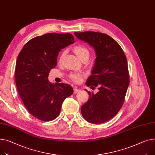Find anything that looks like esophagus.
<instances>
[{
    "label": "esophagus",
    "instance_id": "esophagus-1",
    "mask_svg": "<svg viewBox=\"0 0 155 155\" xmlns=\"http://www.w3.org/2000/svg\"><path fill=\"white\" fill-rule=\"evenodd\" d=\"M80 89H78L77 87H75V88H74V94H77V93H78V91H80Z\"/></svg>",
    "mask_w": 155,
    "mask_h": 155
}]
</instances>
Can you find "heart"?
<instances>
[{"mask_svg":"<svg viewBox=\"0 0 155 155\" xmlns=\"http://www.w3.org/2000/svg\"><path fill=\"white\" fill-rule=\"evenodd\" d=\"M72 50L74 52V54L81 60L83 61L86 59H88L90 56V51L84 45H77L72 48ZM64 55L61 54L59 58V61L61 62L62 60ZM70 78L73 80L74 81L76 82V83H79L83 78V76L81 74H77V73H72L70 74L69 75Z\"/></svg>","mask_w":155,"mask_h":155,"instance_id":"heart-1","label":"heart"}]
</instances>
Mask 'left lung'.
<instances>
[{
  "label": "left lung",
  "instance_id": "8db88e82",
  "mask_svg": "<svg viewBox=\"0 0 155 155\" xmlns=\"http://www.w3.org/2000/svg\"><path fill=\"white\" fill-rule=\"evenodd\" d=\"M74 34L94 47L96 54L86 85L99 90L94 94L85 90L90 97L81 107V115L90 123H105L117 114L124 103L130 84L126 56L120 45L105 34L87 31Z\"/></svg>",
  "mask_w": 155,
  "mask_h": 155
}]
</instances>
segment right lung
<instances>
[{"label": "right lung", "mask_w": 155, "mask_h": 155, "mask_svg": "<svg viewBox=\"0 0 155 155\" xmlns=\"http://www.w3.org/2000/svg\"><path fill=\"white\" fill-rule=\"evenodd\" d=\"M72 34L48 33L30 40L19 53L15 66L17 91L31 115L40 120L56 118L65 99L73 94L65 84H51L48 77L57 65L60 51L74 44Z\"/></svg>", "instance_id": "add662e5"}]
</instances>
